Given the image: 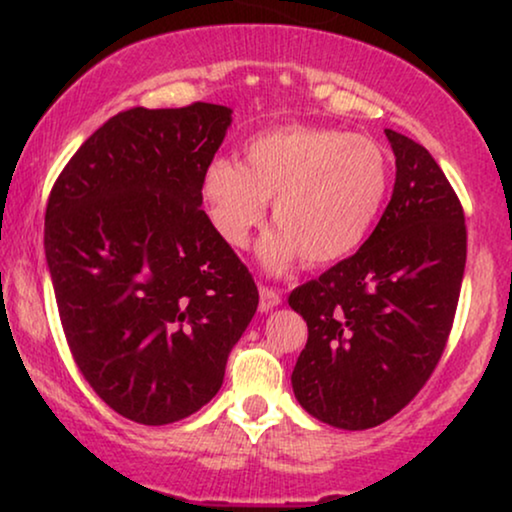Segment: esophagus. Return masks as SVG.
<instances>
[{"label": "esophagus", "mask_w": 512, "mask_h": 512, "mask_svg": "<svg viewBox=\"0 0 512 512\" xmlns=\"http://www.w3.org/2000/svg\"><path fill=\"white\" fill-rule=\"evenodd\" d=\"M279 303H282V293L270 289V286H261V300H258V310L270 312L272 307H277Z\"/></svg>", "instance_id": "obj_1"}]
</instances>
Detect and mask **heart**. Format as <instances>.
<instances>
[{
    "label": "heart",
    "instance_id": "1",
    "mask_svg": "<svg viewBox=\"0 0 512 512\" xmlns=\"http://www.w3.org/2000/svg\"><path fill=\"white\" fill-rule=\"evenodd\" d=\"M389 156L375 139L326 125H279L244 144V163L214 158L202 172V202L216 233L244 247L272 200L277 228L261 261L279 272L296 261L328 265L352 254L389 191Z\"/></svg>",
    "mask_w": 512,
    "mask_h": 512
}]
</instances>
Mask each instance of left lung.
Segmentation results:
<instances>
[{
    "label": "left lung",
    "instance_id": "1",
    "mask_svg": "<svg viewBox=\"0 0 512 512\" xmlns=\"http://www.w3.org/2000/svg\"><path fill=\"white\" fill-rule=\"evenodd\" d=\"M396 184L373 235L319 279L291 291L307 321L293 368L298 403L335 429L387 422L443 356L466 268L461 202L422 144L384 130Z\"/></svg>",
    "mask_w": 512,
    "mask_h": 512
}]
</instances>
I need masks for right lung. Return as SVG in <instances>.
<instances>
[{
	"label": "right lung",
	"instance_id": "obj_1",
	"mask_svg": "<svg viewBox=\"0 0 512 512\" xmlns=\"http://www.w3.org/2000/svg\"><path fill=\"white\" fill-rule=\"evenodd\" d=\"M228 107H135L95 130L53 184L44 247L69 352L137 424L179 422L221 389L258 289L202 209Z\"/></svg>",
	"mask_w": 512,
	"mask_h": 512
}]
</instances>
